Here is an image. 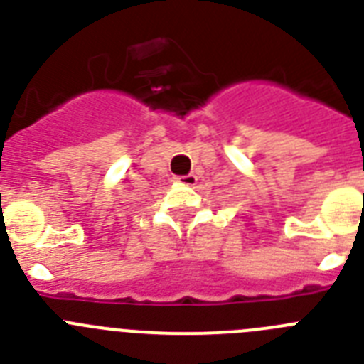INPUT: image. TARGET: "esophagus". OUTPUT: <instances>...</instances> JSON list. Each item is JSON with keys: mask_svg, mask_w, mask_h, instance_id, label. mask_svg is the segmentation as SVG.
I'll return each instance as SVG.
<instances>
[{"mask_svg": "<svg viewBox=\"0 0 364 364\" xmlns=\"http://www.w3.org/2000/svg\"><path fill=\"white\" fill-rule=\"evenodd\" d=\"M173 182H175V186H195L197 184V176L195 175H186V176H175L173 178Z\"/></svg>", "mask_w": 364, "mask_h": 364, "instance_id": "obj_1", "label": "esophagus"}]
</instances>
